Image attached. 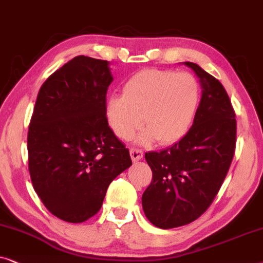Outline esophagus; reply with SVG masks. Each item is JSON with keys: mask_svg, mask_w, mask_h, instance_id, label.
<instances>
[{"mask_svg": "<svg viewBox=\"0 0 263 263\" xmlns=\"http://www.w3.org/2000/svg\"><path fill=\"white\" fill-rule=\"evenodd\" d=\"M129 155H131L132 161H139L143 159V152L141 149H137V148L129 149Z\"/></svg>", "mask_w": 263, "mask_h": 263, "instance_id": "34e87169", "label": "esophagus"}]
</instances>
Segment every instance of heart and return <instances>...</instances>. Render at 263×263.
I'll list each match as a JSON object with an SVG mask.
<instances>
[{"mask_svg": "<svg viewBox=\"0 0 263 263\" xmlns=\"http://www.w3.org/2000/svg\"><path fill=\"white\" fill-rule=\"evenodd\" d=\"M201 87L191 73L168 69H143L127 79L122 96L106 103V118L119 138L128 141L143 125L139 142L157 139L172 144L184 137L197 114Z\"/></svg>", "mask_w": 263, "mask_h": 263, "instance_id": "heart-1", "label": "heart"}]
</instances>
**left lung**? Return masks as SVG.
<instances>
[{"instance_id": "left-lung-1", "label": "left lung", "mask_w": 263, "mask_h": 263, "mask_svg": "<svg viewBox=\"0 0 263 263\" xmlns=\"http://www.w3.org/2000/svg\"><path fill=\"white\" fill-rule=\"evenodd\" d=\"M201 82L202 99L189 132L170 148L145 153L152 183L142 196L150 222L167 230L187 225L209 208L236 149V114L222 84L194 62H184Z\"/></svg>"}]
</instances>
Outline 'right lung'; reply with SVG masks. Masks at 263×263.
<instances>
[{
	"label": "right lung",
	"mask_w": 263,
	"mask_h": 263,
	"mask_svg": "<svg viewBox=\"0 0 263 263\" xmlns=\"http://www.w3.org/2000/svg\"><path fill=\"white\" fill-rule=\"evenodd\" d=\"M111 82L109 62L79 55L37 95L27 135L30 177L45 208L64 221L97 214L109 184L132 164L106 118Z\"/></svg>",
	"instance_id": "obj_1"
}]
</instances>
